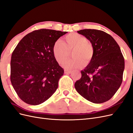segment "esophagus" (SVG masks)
Returning <instances> with one entry per match:
<instances>
[{
	"label": "esophagus",
	"mask_w": 133,
	"mask_h": 133,
	"mask_svg": "<svg viewBox=\"0 0 133 133\" xmlns=\"http://www.w3.org/2000/svg\"><path fill=\"white\" fill-rule=\"evenodd\" d=\"M72 73L71 71H70V70H65V71H64V73L66 74H71Z\"/></svg>",
	"instance_id": "esophagus-1"
}]
</instances>
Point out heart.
Segmentation results:
<instances>
[{"instance_id":"b5f03b06","label":"heart","mask_w":133,"mask_h":133,"mask_svg":"<svg viewBox=\"0 0 133 133\" xmlns=\"http://www.w3.org/2000/svg\"><path fill=\"white\" fill-rule=\"evenodd\" d=\"M65 43L57 41L53 47L54 57L59 64H63L70 57V53L74 58L64 64L66 69H79L84 64H89L94 56V49L89 40L78 33H70L65 38Z\"/></svg>"}]
</instances>
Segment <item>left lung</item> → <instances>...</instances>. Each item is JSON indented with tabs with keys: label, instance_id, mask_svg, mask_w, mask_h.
<instances>
[{
	"label": "left lung",
	"instance_id": "left-lung-1",
	"mask_svg": "<svg viewBox=\"0 0 133 133\" xmlns=\"http://www.w3.org/2000/svg\"><path fill=\"white\" fill-rule=\"evenodd\" d=\"M91 43L94 56L74 84L78 93L93 103L108 101L123 81L124 59L120 48L111 36L103 31L83 29L77 31Z\"/></svg>",
	"mask_w": 133,
	"mask_h": 133
}]
</instances>
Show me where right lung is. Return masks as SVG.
I'll list each match as a JSON object with an SVG mask.
<instances>
[{
  "label": "right lung",
  "instance_id": "1",
  "mask_svg": "<svg viewBox=\"0 0 133 133\" xmlns=\"http://www.w3.org/2000/svg\"><path fill=\"white\" fill-rule=\"evenodd\" d=\"M67 31L42 29L24 37L11 54L10 81L24 102L37 105L46 101L58 87L64 69L55 60L54 43Z\"/></svg>",
  "mask_w": 133,
  "mask_h": 133
}]
</instances>
